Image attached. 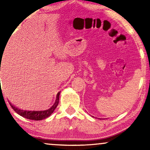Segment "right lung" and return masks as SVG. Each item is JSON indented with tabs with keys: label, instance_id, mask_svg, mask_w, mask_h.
<instances>
[{
	"label": "right lung",
	"instance_id": "add662e5",
	"mask_svg": "<svg viewBox=\"0 0 150 150\" xmlns=\"http://www.w3.org/2000/svg\"><path fill=\"white\" fill-rule=\"evenodd\" d=\"M59 94H60V91L57 93V99L55 100L54 104H53L52 107L49 108L48 110H33V111H28V110H21L19 109V108H16L14 106L13 104H11V102H9L10 105L12 107V108L15 110V111L17 112L18 115H20V116L24 117L26 119H28V120H44V119H46L52 113L53 111H54L55 108H57V105L59 104Z\"/></svg>",
	"mask_w": 150,
	"mask_h": 150
}]
</instances>
